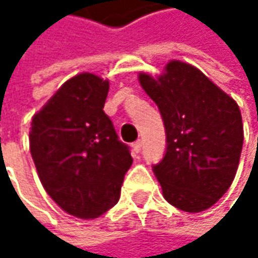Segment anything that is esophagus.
<instances>
[{"label":"esophagus","mask_w":258,"mask_h":258,"mask_svg":"<svg viewBox=\"0 0 258 258\" xmlns=\"http://www.w3.org/2000/svg\"><path fill=\"white\" fill-rule=\"evenodd\" d=\"M142 148H143V142H142V140H137V142L133 145V149H134L136 154H139V152L142 151Z\"/></svg>","instance_id":"1"}]
</instances>
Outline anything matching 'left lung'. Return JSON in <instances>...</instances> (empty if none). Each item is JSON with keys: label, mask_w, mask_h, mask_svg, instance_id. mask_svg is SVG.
Wrapping results in <instances>:
<instances>
[{"label": "left lung", "mask_w": 258, "mask_h": 258, "mask_svg": "<svg viewBox=\"0 0 258 258\" xmlns=\"http://www.w3.org/2000/svg\"><path fill=\"white\" fill-rule=\"evenodd\" d=\"M166 130V152L152 170L164 199L185 212L215 205L232 185L243 145L239 106L196 67L172 61L158 79L139 76Z\"/></svg>", "instance_id": "1"}]
</instances>
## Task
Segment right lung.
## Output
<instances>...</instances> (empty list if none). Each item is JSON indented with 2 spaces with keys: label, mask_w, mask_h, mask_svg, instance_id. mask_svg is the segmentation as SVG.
I'll list each match as a JSON object with an SVG mask.
<instances>
[{
  "label": "right lung",
  "mask_w": 258,
  "mask_h": 258,
  "mask_svg": "<svg viewBox=\"0 0 258 258\" xmlns=\"http://www.w3.org/2000/svg\"><path fill=\"white\" fill-rule=\"evenodd\" d=\"M109 82L91 73L67 80L32 118L31 155L47 194L66 212L97 218L116 205L133 164L103 107Z\"/></svg>",
  "instance_id": "right-lung-1"
}]
</instances>
